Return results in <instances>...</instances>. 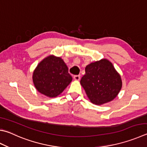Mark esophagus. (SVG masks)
<instances>
[{
    "label": "esophagus",
    "mask_w": 147,
    "mask_h": 147,
    "mask_svg": "<svg viewBox=\"0 0 147 147\" xmlns=\"http://www.w3.org/2000/svg\"><path fill=\"white\" fill-rule=\"evenodd\" d=\"M74 79L75 80H80V75H75L74 76Z\"/></svg>",
    "instance_id": "34e87169"
}]
</instances>
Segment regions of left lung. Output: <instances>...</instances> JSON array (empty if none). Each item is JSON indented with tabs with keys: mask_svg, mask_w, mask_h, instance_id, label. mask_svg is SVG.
I'll return each instance as SVG.
<instances>
[{
	"mask_svg": "<svg viewBox=\"0 0 147 147\" xmlns=\"http://www.w3.org/2000/svg\"><path fill=\"white\" fill-rule=\"evenodd\" d=\"M80 84L90 101L96 105L114 100L122 86L121 76L112 63L106 59L87 65Z\"/></svg>",
	"mask_w": 147,
	"mask_h": 147,
	"instance_id": "left-lung-1",
	"label": "left lung"
}]
</instances>
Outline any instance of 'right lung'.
I'll return each instance as SVG.
<instances>
[{
	"mask_svg": "<svg viewBox=\"0 0 147 147\" xmlns=\"http://www.w3.org/2000/svg\"><path fill=\"white\" fill-rule=\"evenodd\" d=\"M72 79L63 60L54 56H49L40 62L33 74L37 90L50 98L61 94Z\"/></svg>",
	"mask_w": 147,
	"mask_h": 147,
	"instance_id": "right-lung-1",
	"label": "right lung"
}]
</instances>
